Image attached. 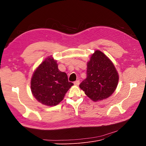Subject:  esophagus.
<instances>
[{
  "mask_svg": "<svg viewBox=\"0 0 146 146\" xmlns=\"http://www.w3.org/2000/svg\"><path fill=\"white\" fill-rule=\"evenodd\" d=\"M74 85L78 86V85H79V84H80V81H79V80L76 81V82H75L74 83Z\"/></svg>",
  "mask_w": 146,
  "mask_h": 146,
  "instance_id": "esophagus-1",
  "label": "esophagus"
}]
</instances>
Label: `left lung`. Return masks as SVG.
<instances>
[{"label":"left lung","mask_w":146,"mask_h":146,"mask_svg":"<svg viewBox=\"0 0 146 146\" xmlns=\"http://www.w3.org/2000/svg\"><path fill=\"white\" fill-rule=\"evenodd\" d=\"M86 74V78L79 86L92 100L107 99L116 90L118 72L112 61L100 50H95L87 62Z\"/></svg>","instance_id":"left-lung-1"}]
</instances>
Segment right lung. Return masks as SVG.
Masks as SVG:
<instances>
[{
	"instance_id": "add662e5",
	"label": "right lung",
	"mask_w": 146,
	"mask_h": 146,
	"mask_svg": "<svg viewBox=\"0 0 146 146\" xmlns=\"http://www.w3.org/2000/svg\"><path fill=\"white\" fill-rule=\"evenodd\" d=\"M72 85L68 81L67 74L58 69L56 61L52 55L47 56L35 70L30 82L34 98L50 107L59 104Z\"/></svg>"
}]
</instances>
